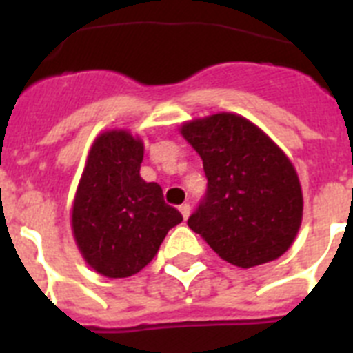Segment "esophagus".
I'll list each match as a JSON object with an SVG mask.
<instances>
[{"mask_svg": "<svg viewBox=\"0 0 353 353\" xmlns=\"http://www.w3.org/2000/svg\"><path fill=\"white\" fill-rule=\"evenodd\" d=\"M180 214L183 215V219H187V217H189V214H191V205L189 203L180 205Z\"/></svg>", "mask_w": 353, "mask_h": 353, "instance_id": "esophagus-1", "label": "esophagus"}]
</instances>
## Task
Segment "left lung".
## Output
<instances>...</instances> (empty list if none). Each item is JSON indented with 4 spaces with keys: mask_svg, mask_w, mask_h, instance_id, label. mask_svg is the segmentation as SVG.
I'll return each mask as SVG.
<instances>
[{
    "mask_svg": "<svg viewBox=\"0 0 353 353\" xmlns=\"http://www.w3.org/2000/svg\"><path fill=\"white\" fill-rule=\"evenodd\" d=\"M180 134L199 154L208 180L203 203L187 221L192 232L242 269L285 254L304 208L299 174L285 152L235 113L185 121Z\"/></svg>",
    "mask_w": 353,
    "mask_h": 353,
    "instance_id": "8db88e82",
    "label": "left lung"
}]
</instances>
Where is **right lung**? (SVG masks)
Instances as JSON below:
<instances>
[{
    "mask_svg": "<svg viewBox=\"0 0 353 353\" xmlns=\"http://www.w3.org/2000/svg\"><path fill=\"white\" fill-rule=\"evenodd\" d=\"M145 146L125 129L99 134L86 157L74 203L72 233L84 261L105 277H129L154 260L182 214L155 182L139 174Z\"/></svg>",
    "mask_w": 353,
    "mask_h": 353,
    "instance_id": "right-lung-1",
    "label": "right lung"
}]
</instances>
